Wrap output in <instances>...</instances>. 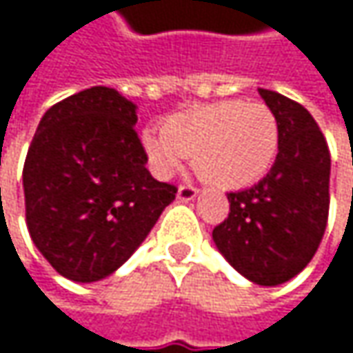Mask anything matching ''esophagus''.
<instances>
[{"instance_id":"esophagus-1","label":"esophagus","mask_w":353,"mask_h":353,"mask_svg":"<svg viewBox=\"0 0 353 353\" xmlns=\"http://www.w3.org/2000/svg\"><path fill=\"white\" fill-rule=\"evenodd\" d=\"M198 196V190L194 185H179L177 188V200L179 202H190Z\"/></svg>"}]
</instances>
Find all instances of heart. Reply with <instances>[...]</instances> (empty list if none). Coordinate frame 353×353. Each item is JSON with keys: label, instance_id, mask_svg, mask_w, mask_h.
<instances>
[{"label": "heart", "instance_id": "1", "mask_svg": "<svg viewBox=\"0 0 353 353\" xmlns=\"http://www.w3.org/2000/svg\"><path fill=\"white\" fill-rule=\"evenodd\" d=\"M141 141L157 177H172L185 157H194V168L204 181L239 190L272 168L280 126L263 104L227 100L185 110L170 118L163 130L147 128Z\"/></svg>", "mask_w": 353, "mask_h": 353}]
</instances>
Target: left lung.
I'll return each instance as SVG.
<instances>
[{
	"mask_svg": "<svg viewBox=\"0 0 353 353\" xmlns=\"http://www.w3.org/2000/svg\"><path fill=\"white\" fill-rule=\"evenodd\" d=\"M259 96L280 126L278 155L263 179L227 194L231 212L212 241L249 282L278 286L307 268L323 239L331 157L307 108L261 88Z\"/></svg>",
	"mask_w": 353,
	"mask_h": 353,
	"instance_id": "1",
	"label": "left lung"
}]
</instances>
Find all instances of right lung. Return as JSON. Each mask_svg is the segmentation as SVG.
<instances>
[{
	"label": "right lung",
	"mask_w": 353,
	"mask_h": 353,
	"mask_svg": "<svg viewBox=\"0 0 353 353\" xmlns=\"http://www.w3.org/2000/svg\"><path fill=\"white\" fill-rule=\"evenodd\" d=\"M137 104L96 85L44 112L24 163L26 225L65 278L98 282L147 239L176 200L134 132Z\"/></svg>",
	"instance_id": "add662e5"
}]
</instances>
